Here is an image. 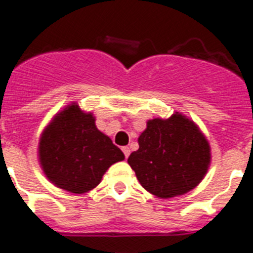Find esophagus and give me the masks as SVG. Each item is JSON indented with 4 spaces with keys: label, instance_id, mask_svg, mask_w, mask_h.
<instances>
[{
    "label": "esophagus",
    "instance_id": "1",
    "mask_svg": "<svg viewBox=\"0 0 253 253\" xmlns=\"http://www.w3.org/2000/svg\"><path fill=\"white\" fill-rule=\"evenodd\" d=\"M122 151H123V153H125V157H128V156H130V148L128 147H123L122 148Z\"/></svg>",
    "mask_w": 253,
    "mask_h": 253
}]
</instances>
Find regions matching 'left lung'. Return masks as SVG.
Wrapping results in <instances>:
<instances>
[{
	"mask_svg": "<svg viewBox=\"0 0 253 253\" xmlns=\"http://www.w3.org/2000/svg\"><path fill=\"white\" fill-rule=\"evenodd\" d=\"M137 143L139 149L127 162L141 186L157 198L187 194L208 173L212 160L208 139L180 113L148 121Z\"/></svg>",
	"mask_w": 253,
	"mask_h": 253,
	"instance_id": "1",
	"label": "left lung"
}]
</instances>
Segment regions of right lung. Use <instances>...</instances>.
Returning <instances> with one entry per match:
<instances>
[{
    "label": "right lung",
    "mask_w": 253,
    "mask_h": 253,
    "mask_svg": "<svg viewBox=\"0 0 253 253\" xmlns=\"http://www.w3.org/2000/svg\"><path fill=\"white\" fill-rule=\"evenodd\" d=\"M94 121L91 112L71 102L41 132L39 162L49 182L61 190L85 194L98 186L113 164L125 160L123 152Z\"/></svg>",
    "instance_id": "obj_1"
}]
</instances>
